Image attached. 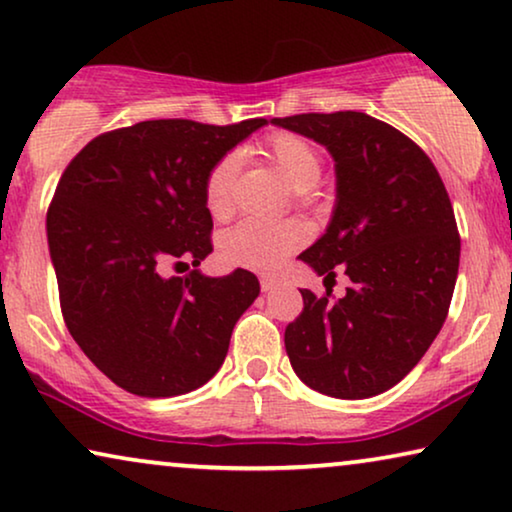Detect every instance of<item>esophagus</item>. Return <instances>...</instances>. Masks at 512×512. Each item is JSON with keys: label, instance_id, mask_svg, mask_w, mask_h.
Instances as JSON below:
<instances>
[{"label": "esophagus", "instance_id": "esophagus-1", "mask_svg": "<svg viewBox=\"0 0 512 512\" xmlns=\"http://www.w3.org/2000/svg\"><path fill=\"white\" fill-rule=\"evenodd\" d=\"M282 284H284L282 277H277V275H263V277H261V289H263L265 293L279 289V286H282Z\"/></svg>", "mask_w": 512, "mask_h": 512}]
</instances>
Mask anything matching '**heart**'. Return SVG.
<instances>
[{"instance_id": "1", "label": "heart", "mask_w": 512, "mask_h": 512, "mask_svg": "<svg viewBox=\"0 0 512 512\" xmlns=\"http://www.w3.org/2000/svg\"><path fill=\"white\" fill-rule=\"evenodd\" d=\"M265 156L277 167L293 191L310 193L321 179V158L307 139L293 132H277L265 142ZM237 174V158L226 156L212 167L205 181V202L214 216L230 212V193ZM305 228L298 221H258L247 219L230 228L221 240L226 261L242 268L270 270L282 263L293 249L305 242Z\"/></svg>"}]
</instances>
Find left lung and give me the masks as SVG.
I'll return each instance as SVG.
<instances>
[{"instance_id": "8db88e82", "label": "left lung", "mask_w": 512, "mask_h": 512, "mask_svg": "<svg viewBox=\"0 0 512 512\" xmlns=\"http://www.w3.org/2000/svg\"><path fill=\"white\" fill-rule=\"evenodd\" d=\"M324 146L335 163L331 221L298 258L321 277L345 270V298L303 293L284 345L307 387L370 398L403 380L436 340L459 272L452 202L429 156L361 111L272 118Z\"/></svg>"}]
</instances>
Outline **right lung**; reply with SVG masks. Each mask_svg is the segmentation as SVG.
Here are the masks:
<instances>
[{
    "instance_id": "obj_1",
    "label": "right lung",
    "mask_w": 512,
    "mask_h": 512,
    "mask_svg": "<svg viewBox=\"0 0 512 512\" xmlns=\"http://www.w3.org/2000/svg\"><path fill=\"white\" fill-rule=\"evenodd\" d=\"M268 121H142L95 137L67 165L46 233L65 324L125 391L181 396L212 380L237 319L261 293L254 272L207 277L212 167ZM194 263L186 278L165 264Z\"/></svg>"
}]
</instances>
